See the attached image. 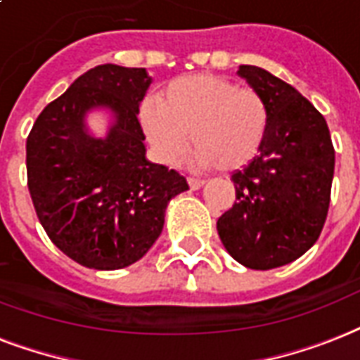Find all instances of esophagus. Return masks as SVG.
<instances>
[{
	"label": "esophagus",
	"mask_w": 360,
	"mask_h": 360,
	"mask_svg": "<svg viewBox=\"0 0 360 360\" xmlns=\"http://www.w3.org/2000/svg\"><path fill=\"white\" fill-rule=\"evenodd\" d=\"M188 184H189V188L191 189H199L202 188V184H205V180H200V178H188Z\"/></svg>",
	"instance_id": "1"
}]
</instances>
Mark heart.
Listing matches in <instances>:
<instances>
[{
	"mask_svg": "<svg viewBox=\"0 0 360 360\" xmlns=\"http://www.w3.org/2000/svg\"><path fill=\"white\" fill-rule=\"evenodd\" d=\"M144 135L165 165H176L189 142L191 163L236 171L250 165L270 129V105L255 88H238L218 75L171 80L158 101L139 108Z\"/></svg>",
	"mask_w": 360,
	"mask_h": 360,
	"instance_id": "heart-1",
	"label": "heart"
}]
</instances>
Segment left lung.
Listing matches in <instances>:
<instances>
[{"instance_id": "obj_1", "label": "left lung", "mask_w": 360, "mask_h": 360, "mask_svg": "<svg viewBox=\"0 0 360 360\" xmlns=\"http://www.w3.org/2000/svg\"><path fill=\"white\" fill-rule=\"evenodd\" d=\"M238 75L266 97L270 129L257 158L231 176L236 202L218 233L238 263L270 270L299 259L321 235L334 146L323 114L293 86L255 65H240Z\"/></svg>"}]
</instances>
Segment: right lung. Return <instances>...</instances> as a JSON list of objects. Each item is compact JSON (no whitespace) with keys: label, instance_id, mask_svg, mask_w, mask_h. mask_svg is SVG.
I'll return each mask as SVG.
<instances>
[{"label":"right lung","instance_id":"add662e5","mask_svg":"<svg viewBox=\"0 0 360 360\" xmlns=\"http://www.w3.org/2000/svg\"><path fill=\"white\" fill-rule=\"evenodd\" d=\"M148 86L144 67H94L43 108L27 135V189L39 221L67 257L88 269L139 261L161 235L167 202L188 189L180 172L144 158L136 114ZM91 106L117 114L105 141L84 129Z\"/></svg>","mask_w":360,"mask_h":360}]
</instances>
